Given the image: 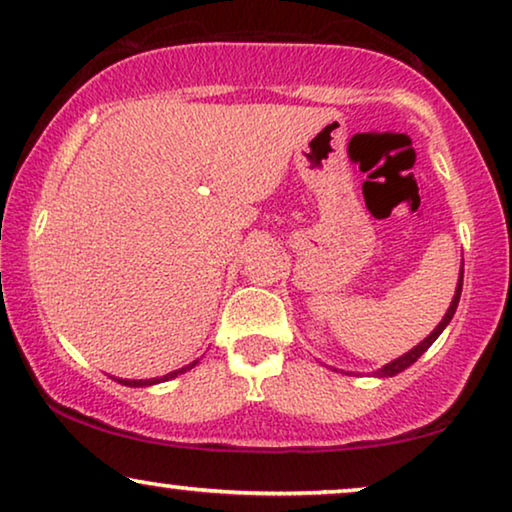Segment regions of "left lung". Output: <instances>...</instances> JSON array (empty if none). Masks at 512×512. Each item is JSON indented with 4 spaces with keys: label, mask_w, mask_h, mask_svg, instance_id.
I'll return each instance as SVG.
<instances>
[{
    "label": "left lung",
    "mask_w": 512,
    "mask_h": 512,
    "mask_svg": "<svg viewBox=\"0 0 512 512\" xmlns=\"http://www.w3.org/2000/svg\"><path fill=\"white\" fill-rule=\"evenodd\" d=\"M462 283H464V266H462V273H459V283H457V292H455V299H452V304H450V308H448V313H445V318L441 320V325H438L434 331H431V334L424 338V341L420 343V345H415L413 350L410 352H406V355L403 357H399V359H394L392 364H387V366H383V369H378V373L376 376H380V378H387V376H397V373H401L403 369H408L410 364H415L417 359L422 357V352H427V348L431 343L436 341L438 336H441V331L450 325V320H452V315H455V311H457V304H459V297H462Z\"/></svg>",
    "instance_id": "1"
}]
</instances>
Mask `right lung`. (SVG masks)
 I'll use <instances>...</instances> for the list:
<instances>
[{"mask_svg": "<svg viewBox=\"0 0 512 512\" xmlns=\"http://www.w3.org/2000/svg\"><path fill=\"white\" fill-rule=\"evenodd\" d=\"M194 364H197V362H194ZM194 364H190V366H183V369H178V371H171V373H167V376H162V378H150V380H120V378H115V380H118V383H122V385H127V387H143V385H155V383H164V380H171V378L181 376V373L190 371Z\"/></svg>", "mask_w": 512, "mask_h": 512, "instance_id": "add662e5", "label": "right lung"}]
</instances>
